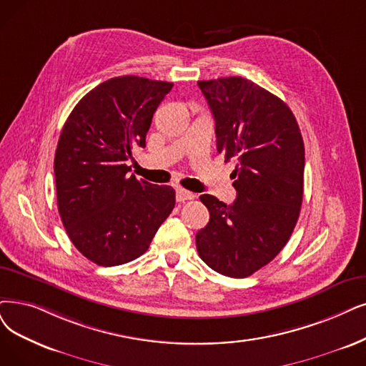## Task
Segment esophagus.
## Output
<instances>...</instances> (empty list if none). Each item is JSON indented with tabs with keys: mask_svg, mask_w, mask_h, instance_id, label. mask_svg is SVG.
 Wrapping results in <instances>:
<instances>
[{
	"mask_svg": "<svg viewBox=\"0 0 366 366\" xmlns=\"http://www.w3.org/2000/svg\"><path fill=\"white\" fill-rule=\"evenodd\" d=\"M194 198H195V194L186 191V189H183V187L175 189V199H177L179 202H184L187 199H194Z\"/></svg>",
	"mask_w": 366,
	"mask_h": 366,
	"instance_id": "obj_1",
	"label": "esophagus"
}]
</instances>
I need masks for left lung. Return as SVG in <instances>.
<instances>
[{
    "mask_svg": "<svg viewBox=\"0 0 366 366\" xmlns=\"http://www.w3.org/2000/svg\"><path fill=\"white\" fill-rule=\"evenodd\" d=\"M214 117L216 149L237 159V198L227 206L213 195L199 199L209 224L197 232L201 259L214 272L246 277L287 244L303 198L305 145L287 104L242 76L199 81Z\"/></svg>",
    "mask_w": 366,
    "mask_h": 366,
    "instance_id": "1",
    "label": "left lung"
}]
</instances>
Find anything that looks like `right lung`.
<instances>
[{
  "label": "right lung",
  "instance_id": "right-lung-1",
  "mask_svg": "<svg viewBox=\"0 0 366 366\" xmlns=\"http://www.w3.org/2000/svg\"><path fill=\"white\" fill-rule=\"evenodd\" d=\"M172 82L111 78L70 112L55 150L56 202L67 236L99 266L141 257L175 204L171 186L129 175L127 160L145 147L153 114Z\"/></svg>",
  "mask_w": 366,
  "mask_h": 366
}]
</instances>
